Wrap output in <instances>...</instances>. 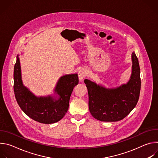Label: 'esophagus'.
Listing matches in <instances>:
<instances>
[{"label":"esophagus","instance_id":"esophagus-1","mask_svg":"<svg viewBox=\"0 0 158 158\" xmlns=\"http://www.w3.org/2000/svg\"><path fill=\"white\" fill-rule=\"evenodd\" d=\"M87 71L84 69H81L78 71V77L80 81H83V79L86 77L87 76Z\"/></svg>","mask_w":158,"mask_h":158}]
</instances>
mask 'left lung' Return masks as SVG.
Segmentation results:
<instances>
[{
    "mask_svg": "<svg viewBox=\"0 0 158 158\" xmlns=\"http://www.w3.org/2000/svg\"><path fill=\"white\" fill-rule=\"evenodd\" d=\"M132 71L129 81L116 89H106L85 79L91 115L101 121L114 122L126 117L136 106L141 90L140 67L134 52L132 54Z\"/></svg>",
    "mask_w": 158,
    "mask_h": 158,
    "instance_id": "left-lung-1",
    "label": "left lung"
}]
</instances>
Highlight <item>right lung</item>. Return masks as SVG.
I'll return each mask as SVG.
<instances>
[{
	"instance_id": "obj_1",
	"label": "right lung",
	"mask_w": 158,
	"mask_h": 158,
	"mask_svg": "<svg viewBox=\"0 0 158 158\" xmlns=\"http://www.w3.org/2000/svg\"><path fill=\"white\" fill-rule=\"evenodd\" d=\"M14 94L19 106L29 117L43 124H52L63 118L69 109L73 89L79 83L77 74L64 76L55 89L59 96L57 100L50 96L37 98L22 84L18 57L14 65Z\"/></svg>"
}]
</instances>
